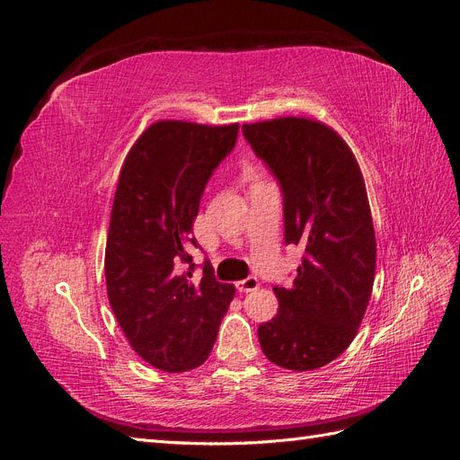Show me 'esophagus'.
<instances>
[{"instance_id":"esophagus-1","label":"esophagus","mask_w":460,"mask_h":460,"mask_svg":"<svg viewBox=\"0 0 460 460\" xmlns=\"http://www.w3.org/2000/svg\"><path fill=\"white\" fill-rule=\"evenodd\" d=\"M257 288H259V278H255V276H249V278H245V280L235 282V289L242 291V294H247V291H253Z\"/></svg>"}]
</instances>
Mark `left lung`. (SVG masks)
I'll return each instance as SVG.
<instances>
[{"label":"left lung","mask_w":460,"mask_h":460,"mask_svg":"<svg viewBox=\"0 0 460 460\" xmlns=\"http://www.w3.org/2000/svg\"><path fill=\"white\" fill-rule=\"evenodd\" d=\"M284 193V240L305 247L291 288L274 286L278 313L259 326L261 349L288 370H314L357 336L376 274L365 178L324 122L282 117L242 127Z\"/></svg>","instance_id":"obj_1"}]
</instances>
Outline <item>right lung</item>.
<instances>
[{"label":"right lung","mask_w":460,"mask_h":460,"mask_svg":"<svg viewBox=\"0 0 460 460\" xmlns=\"http://www.w3.org/2000/svg\"><path fill=\"white\" fill-rule=\"evenodd\" d=\"M238 130L159 120L122 163L105 247L107 297L132 349L164 372L205 363L234 299L235 288L220 284L208 261L201 280H191L188 249L198 247L191 234L203 190Z\"/></svg>","instance_id":"1"}]
</instances>
